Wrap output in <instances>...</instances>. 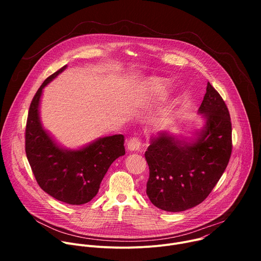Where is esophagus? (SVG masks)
<instances>
[{"label": "esophagus", "instance_id": "34e87169", "mask_svg": "<svg viewBox=\"0 0 261 261\" xmlns=\"http://www.w3.org/2000/svg\"><path fill=\"white\" fill-rule=\"evenodd\" d=\"M141 146V140L138 137H132L127 142V147L129 151H138Z\"/></svg>", "mask_w": 261, "mask_h": 261}]
</instances>
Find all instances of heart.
<instances>
[{
    "instance_id": "1",
    "label": "heart",
    "mask_w": 261,
    "mask_h": 261,
    "mask_svg": "<svg viewBox=\"0 0 261 261\" xmlns=\"http://www.w3.org/2000/svg\"><path fill=\"white\" fill-rule=\"evenodd\" d=\"M153 87H154V90L156 91V93L159 95V96H163L165 94V91H164V86L162 84L161 81H154L153 82Z\"/></svg>"
}]
</instances>
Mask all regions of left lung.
<instances>
[{"instance_id":"1","label":"left lung","mask_w":261,"mask_h":261,"mask_svg":"<svg viewBox=\"0 0 261 261\" xmlns=\"http://www.w3.org/2000/svg\"><path fill=\"white\" fill-rule=\"evenodd\" d=\"M198 111L205 118V125L194 141L160 132L151 139L144 153L150 168L146 194L163 211L181 212L201 203L229 162L232 151L229 111L210 83Z\"/></svg>"}]
</instances>
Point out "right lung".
<instances>
[{"label": "right lung", "instance_id": "obj_1", "mask_svg": "<svg viewBox=\"0 0 261 261\" xmlns=\"http://www.w3.org/2000/svg\"><path fill=\"white\" fill-rule=\"evenodd\" d=\"M67 65L48 76L35 94L25 126V154L40 188L54 198L74 205L91 201L109 166L125 155L122 134L106 136L77 151L60 147L42 128L39 102L43 88Z\"/></svg>", "mask_w": 261, "mask_h": 261}]
</instances>
